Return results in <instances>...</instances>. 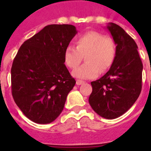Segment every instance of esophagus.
<instances>
[{
	"label": "esophagus",
	"mask_w": 151,
	"mask_h": 151,
	"mask_svg": "<svg viewBox=\"0 0 151 151\" xmlns=\"http://www.w3.org/2000/svg\"><path fill=\"white\" fill-rule=\"evenodd\" d=\"M76 84H77V85H82V84H84V81L81 80H77Z\"/></svg>",
	"instance_id": "obj_1"
}]
</instances>
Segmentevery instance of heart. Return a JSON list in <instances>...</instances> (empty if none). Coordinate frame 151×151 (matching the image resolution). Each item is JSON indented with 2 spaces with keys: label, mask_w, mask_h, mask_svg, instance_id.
I'll return each mask as SVG.
<instances>
[{
  "label": "heart",
  "mask_w": 151,
  "mask_h": 151,
  "mask_svg": "<svg viewBox=\"0 0 151 151\" xmlns=\"http://www.w3.org/2000/svg\"><path fill=\"white\" fill-rule=\"evenodd\" d=\"M117 48L114 41L99 32L89 31L76 40V48L66 47L64 62L70 69L77 68L85 57L86 63L73 71V77L79 79H93L99 72H105L114 62Z\"/></svg>",
  "instance_id": "heart-1"
}]
</instances>
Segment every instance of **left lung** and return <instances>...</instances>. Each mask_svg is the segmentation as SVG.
I'll use <instances>...</instances> for the list:
<instances>
[{"mask_svg":"<svg viewBox=\"0 0 151 151\" xmlns=\"http://www.w3.org/2000/svg\"><path fill=\"white\" fill-rule=\"evenodd\" d=\"M106 29L116 45L114 62L99 80L91 82L88 99L95 112L106 119H114L130 109L142 89L143 63L133 39L118 25L109 22Z\"/></svg>","mask_w":151,"mask_h":151,"instance_id":"1","label":"left lung"}]
</instances>
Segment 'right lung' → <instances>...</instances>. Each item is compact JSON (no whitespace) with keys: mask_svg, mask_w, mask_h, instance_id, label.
<instances>
[{"mask_svg":"<svg viewBox=\"0 0 151 151\" xmlns=\"http://www.w3.org/2000/svg\"><path fill=\"white\" fill-rule=\"evenodd\" d=\"M77 33L73 25H48L18 51L11 70L12 92L32 122L48 124L63 110L76 83L64 64V52Z\"/></svg>","mask_w":151,"mask_h":151,"instance_id":"add662e5","label":"right lung"}]
</instances>
